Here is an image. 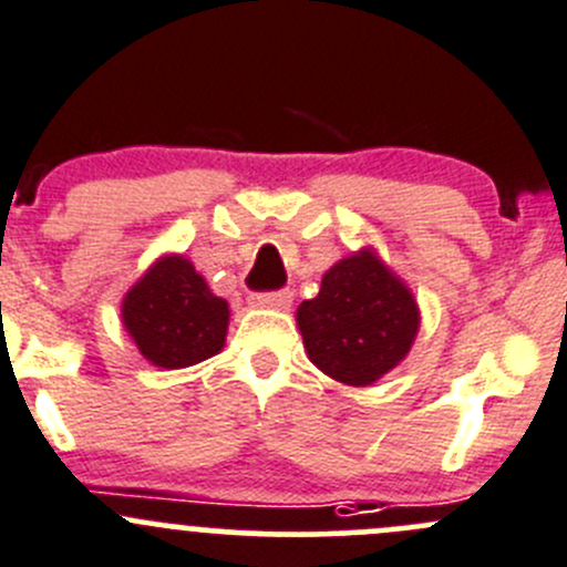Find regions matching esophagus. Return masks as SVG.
<instances>
[{"mask_svg":"<svg viewBox=\"0 0 567 567\" xmlns=\"http://www.w3.org/2000/svg\"><path fill=\"white\" fill-rule=\"evenodd\" d=\"M255 307H271V310H288L293 305V290H262V293L251 296Z\"/></svg>","mask_w":567,"mask_h":567,"instance_id":"esophagus-1","label":"esophagus"}]
</instances>
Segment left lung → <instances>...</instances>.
Instances as JSON below:
<instances>
[{"instance_id":"obj_1","label":"left lung","mask_w":567,"mask_h":567,"mask_svg":"<svg viewBox=\"0 0 567 567\" xmlns=\"http://www.w3.org/2000/svg\"><path fill=\"white\" fill-rule=\"evenodd\" d=\"M296 320L316 368L342 384L368 386L409 353L420 310L373 251H362L323 274L320 293L301 301Z\"/></svg>"}]
</instances>
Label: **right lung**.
Returning a JSON list of instances; mask_svg holds the SVG:
<instances>
[{
	"mask_svg": "<svg viewBox=\"0 0 567 567\" xmlns=\"http://www.w3.org/2000/svg\"><path fill=\"white\" fill-rule=\"evenodd\" d=\"M230 310L186 257L158 260L123 301V323L142 357L158 368H188L221 351Z\"/></svg>",
	"mask_w": 567,
	"mask_h": 567,
	"instance_id": "obj_1",
	"label": "right lung"
}]
</instances>
